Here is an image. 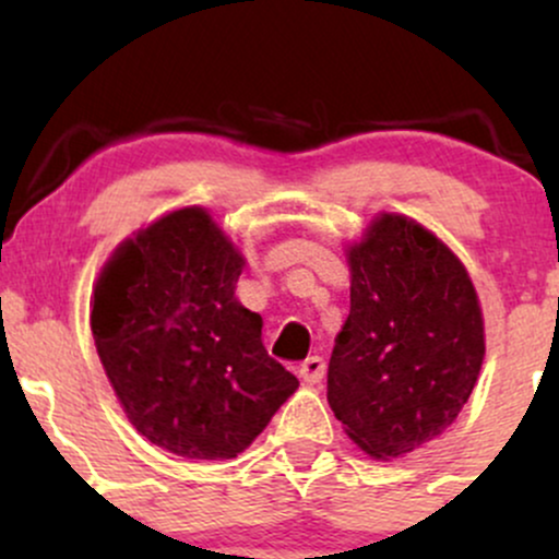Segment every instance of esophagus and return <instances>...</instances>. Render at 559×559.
Listing matches in <instances>:
<instances>
[{
	"label": "esophagus",
	"mask_w": 559,
	"mask_h": 559,
	"mask_svg": "<svg viewBox=\"0 0 559 559\" xmlns=\"http://www.w3.org/2000/svg\"><path fill=\"white\" fill-rule=\"evenodd\" d=\"M299 376L305 378V381L318 383L320 378L325 376V360H323V357H318V355L307 357V360L299 365Z\"/></svg>",
	"instance_id": "1"
}]
</instances>
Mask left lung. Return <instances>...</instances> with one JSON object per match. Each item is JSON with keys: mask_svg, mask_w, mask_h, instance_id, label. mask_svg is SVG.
I'll list each match as a JSON object with an SVG mask.
<instances>
[{"mask_svg": "<svg viewBox=\"0 0 559 559\" xmlns=\"http://www.w3.org/2000/svg\"><path fill=\"white\" fill-rule=\"evenodd\" d=\"M349 267L329 404L357 447L391 460L460 415L484 362V318L463 262L402 215L376 217Z\"/></svg>", "mask_w": 559, "mask_h": 559, "instance_id": "1", "label": "left lung"}]
</instances>
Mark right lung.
<instances>
[{"instance_id":"1","label":"right lung","mask_w":559,"mask_h":559,"mask_svg":"<svg viewBox=\"0 0 559 559\" xmlns=\"http://www.w3.org/2000/svg\"><path fill=\"white\" fill-rule=\"evenodd\" d=\"M241 254L202 207L139 230L94 288L92 333L128 420L189 460H230L299 386L234 297Z\"/></svg>"}]
</instances>
